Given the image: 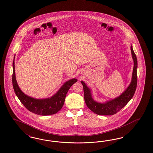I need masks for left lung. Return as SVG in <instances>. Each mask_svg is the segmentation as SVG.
Wrapping results in <instances>:
<instances>
[{
	"label": "left lung",
	"instance_id": "obj_1",
	"mask_svg": "<svg viewBox=\"0 0 153 153\" xmlns=\"http://www.w3.org/2000/svg\"><path fill=\"white\" fill-rule=\"evenodd\" d=\"M131 51L134 65L132 79L128 88L119 97L102 103L96 102L93 99L91 90L87 86L83 81H81V82L83 85L85 102L88 108L94 113L101 116H111L115 114L125 107L133 97L137 82V60L132 45H131Z\"/></svg>",
	"mask_w": 153,
	"mask_h": 153
}]
</instances>
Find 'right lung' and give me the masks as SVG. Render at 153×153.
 I'll list each match as a JSON object with an SVG mask.
<instances>
[{"label": "right lung", "instance_id": "obj_1", "mask_svg": "<svg viewBox=\"0 0 153 153\" xmlns=\"http://www.w3.org/2000/svg\"><path fill=\"white\" fill-rule=\"evenodd\" d=\"M14 60L12 74L13 87L16 95L25 108L32 113L42 116L51 115L59 111L64 104L67 93L71 86L77 81V79H72L66 81L57 93L51 97L42 99L33 98L24 94L19 88L16 78Z\"/></svg>", "mask_w": 153, "mask_h": 153}]
</instances>
